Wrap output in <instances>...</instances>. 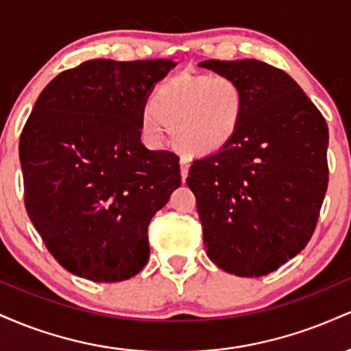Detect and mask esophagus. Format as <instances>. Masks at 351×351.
Wrapping results in <instances>:
<instances>
[{
  "instance_id": "esophagus-1",
  "label": "esophagus",
  "mask_w": 351,
  "mask_h": 351,
  "mask_svg": "<svg viewBox=\"0 0 351 351\" xmlns=\"http://www.w3.org/2000/svg\"><path fill=\"white\" fill-rule=\"evenodd\" d=\"M180 168H181V178H183V181H184L186 180L188 171H189V160L186 158V156H181L180 158Z\"/></svg>"
}]
</instances>
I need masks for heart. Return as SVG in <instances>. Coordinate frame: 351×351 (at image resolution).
I'll list each match as a JSON object with an SVG mask.
<instances>
[{
	"instance_id": "obj_1",
	"label": "heart",
	"mask_w": 351,
	"mask_h": 351,
	"mask_svg": "<svg viewBox=\"0 0 351 351\" xmlns=\"http://www.w3.org/2000/svg\"><path fill=\"white\" fill-rule=\"evenodd\" d=\"M243 114L244 94L234 79L223 74L178 75L153 95L142 128L153 142H162L168 130L181 150L208 155L234 140Z\"/></svg>"
}]
</instances>
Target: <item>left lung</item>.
<instances>
[{
  "label": "left lung",
  "instance_id": "left-lung-1",
  "mask_svg": "<svg viewBox=\"0 0 351 351\" xmlns=\"http://www.w3.org/2000/svg\"><path fill=\"white\" fill-rule=\"evenodd\" d=\"M243 88L244 114L223 150L195 160L196 196L209 259L261 277L295 257L315 231L328 186V127L287 72L256 59L204 60Z\"/></svg>",
  "mask_w": 351,
  "mask_h": 351
}]
</instances>
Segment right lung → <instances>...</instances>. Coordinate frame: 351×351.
<instances>
[{"label": "right lung", "instance_id": "right-lung-1", "mask_svg": "<svg viewBox=\"0 0 351 351\" xmlns=\"http://www.w3.org/2000/svg\"><path fill=\"white\" fill-rule=\"evenodd\" d=\"M171 59H90L56 75L19 136L24 206L64 269L94 282L138 274L147 229L181 184L180 158L140 142L145 100Z\"/></svg>", "mask_w": 351, "mask_h": 351}]
</instances>
